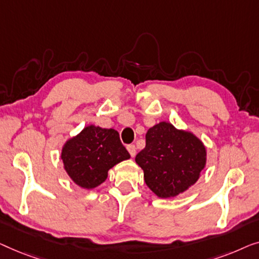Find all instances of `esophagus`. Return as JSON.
I'll return each instance as SVG.
<instances>
[{
	"mask_svg": "<svg viewBox=\"0 0 259 259\" xmlns=\"http://www.w3.org/2000/svg\"><path fill=\"white\" fill-rule=\"evenodd\" d=\"M126 149H128V151H129L131 157H135V155H136V147H135L134 144H130V145H128V147H126Z\"/></svg>",
	"mask_w": 259,
	"mask_h": 259,
	"instance_id": "esophagus-1",
	"label": "esophagus"
}]
</instances>
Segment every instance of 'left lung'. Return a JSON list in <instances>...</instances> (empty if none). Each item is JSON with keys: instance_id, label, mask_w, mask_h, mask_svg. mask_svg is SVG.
<instances>
[{"instance_id": "obj_1", "label": "left lung", "mask_w": 259, "mask_h": 259, "mask_svg": "<svg viewBox=\"0 0 259 259\" xmlns=\"http://www.w3.org/2000/svg\"><path fill=\"white\" fill-rule=\"evenodd\" d=\"M135 161L148 188L159 198H170L194 185L206 164V149L192 133L161 122L148 130L145 148Z\"/></svg>"}]
</instances>
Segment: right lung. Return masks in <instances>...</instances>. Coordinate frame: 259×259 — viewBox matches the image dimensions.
<instances>
[{
	"instance_id": "right-lung-1",
	"label": "right lung",
	"mask_w": 259,
	"mask_h": 259,
	"mask_svg": "<svg viewBox=\"0 0 259 259\" xmlns=\"http://www.w3.org/2000/svg\"><path fill=\"white\" fill-rule=\"evenodd\" d=\"M61 158L74 183L94 189L107 180L112 166L129 159L130 155L115 129L88 125L65 142Z\"/></svg>"
}]
</instances>
